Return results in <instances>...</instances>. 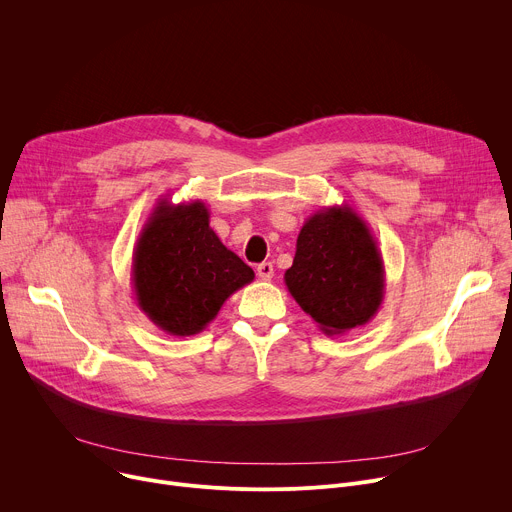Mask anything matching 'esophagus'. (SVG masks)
Returning a JSON list of instances; mask_svg holds the SVG:
<instances>
[{
  "instance_id": "esophagus-1",
  "label": "esophagus",
  "mask_w": 512,
  "mask_h": 512,
  "mask_svg": "<svg viewBox=\"0 0 512 512\" xmlns=\"http://www.w3.org/2000/svg\"><path fill=\"white\" fill-rule=\"evenodd\" d=\"M257 275L263 279V281H269L273 277V265L269 261H263L257 265Z\"/></svg>"
}]
</instances>
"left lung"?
<instances>
[{
    "label": "left lung",
    "mask_w": 512,
    "mask_h": 512,
    "mask_svg": "<svg viewBox=\"0 0 512 512\" xmlns=\"http://www.w3.org/2000/svg\"><path fill=\"white\" fill-rule=\"evenodd\" d=\"M283 279L326 336L371 322L385 300L383 255L350 204L326 206L308 218Z\"/></svg>",
    "instance_id": "1"
}]
</instances>
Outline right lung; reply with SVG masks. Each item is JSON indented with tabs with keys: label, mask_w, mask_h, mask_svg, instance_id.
I'll use <instances>...</instances> for the list:
<instances>
[{
	"label": "right lung",
	"mask_w": 512,
	"mask_h": 512,
	"mask_svg": "<svg viewBox=\"0 0 512 512\" xmlns=\"http://www.w3.org/2000/svg\"><path fill=\"white\" fill-rule=\"evenodd\" d=\"M253 279V269L210 229L202 200L172 204L162 198L133 247L135 302L170 336L202 332Z\"/></svg>",
	"instance_id": "right-lung-1"
}]
</instances>
